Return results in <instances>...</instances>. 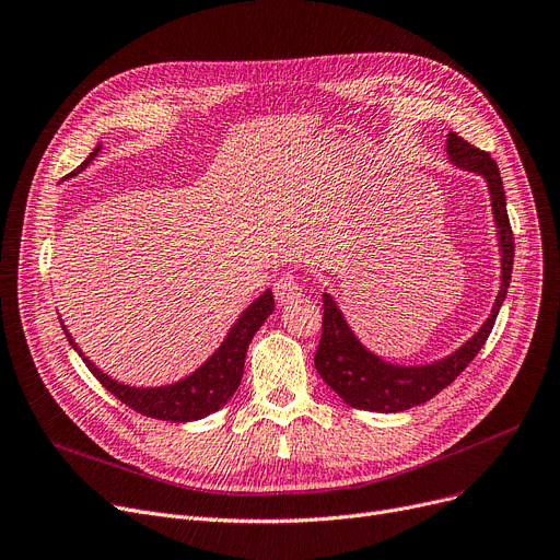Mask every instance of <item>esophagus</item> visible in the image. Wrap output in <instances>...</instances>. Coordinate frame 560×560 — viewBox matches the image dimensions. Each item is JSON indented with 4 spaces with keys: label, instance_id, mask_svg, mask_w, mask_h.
<instances>
[{
    "label": "esophagus",
    "instance_id": "1",
    "mask_svg": "<svg viewBox=\"0 0 560 560\" xmlns=\"http://www.w3.org/2000/svg\"><path fill=\"white\" fill-rule=\"evenodd\" d=\"M275 298L279 304H290L302 298V285L292 275H283L275 281Z\"/></svg>",
    "mask_w": 560,
    "mask_h": 560
}]
</instances>
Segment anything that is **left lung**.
Here are the masks:
<instances>
[{"mask_svg":"<svg viewBox=\"0 0 560 560\" xmlns=\"http://www.w3.org/2000/svg\"><path fill=\"white\" fill-rule=\"evenodd\" d=\"M447 154L456 167L481 174L488 184L499 252H502V285H499V295L481 329L463 347H458L454 354L429 365L406 368L381 361L370 349H365L354 331L349 329L334 298L325 292L322 295L325 317H322V338L315 351V368L319 376L325 378V384H329L345 404L354 408L376 410V413H399V410L424 404L440 390H445L479 354L494 327L499 308H502L506 300L513 272L515 241L506 213V192L502 176H499V167L488 152L477 150L475 144H469L454 131L447 136Z\"/></svg>","mask_w":560,"mask_h":560,"instance_id":"left-lung-1","label":"left lung"}]
</instances>
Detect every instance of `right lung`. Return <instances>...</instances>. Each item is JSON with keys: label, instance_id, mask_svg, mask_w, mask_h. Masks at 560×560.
I'll return each mask as SVG.
<instances>
[{"label": "right lung", "instance_id": "1", "mask_svg": "<svg viewBox=\"0 0 560 560\" xmlns=\"http://www.w3.org/2000/svg\"><path fill=\"white\" fill-rule=\"evenodd\" d=\"M97 152L100 147L93 150V154L88 156L72 174H79L97 156ZM272 311H275L272 290H265L247 311H243L238 322L231 327L224 342L218 347V351L209 361H206L199 370H195L190 376L176 381L172 386H161V388H136V386L117 384L115 378L106 376L100 368H95L83 357V351L77 347V342L72 340L66 327L63 331L70 345L77 349V354L83 359L85 368L93 372V376L100 381V384L122 404L133 408L136 413L156 418V420H167V422H192L215 413V410H220L233 397V393L238 390L243 370H245L247 347L254 334L260 329V325L268 319Z\"/></svg>", "mask_w": 560, "mask_h": 560}]
</instances>
